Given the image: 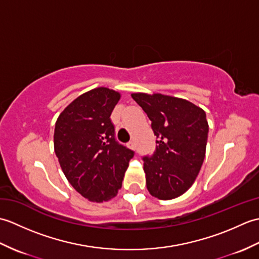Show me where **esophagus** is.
<instances>
[{"label":"esophagus","instance_id":"esophagus-1","mask_svg":"<svg viewBox=\"0 0 259 259\" xmlns=\"http://www.w3.org/2000/svg\"><path fill=\"white\" fill-rule=\"evenodd\" d=\"M128 147L130 148V149H136V144H135V141H134V140H133V141H129Z\"/></svg>","mask_w":259,"mask_h":259}]
</instances>
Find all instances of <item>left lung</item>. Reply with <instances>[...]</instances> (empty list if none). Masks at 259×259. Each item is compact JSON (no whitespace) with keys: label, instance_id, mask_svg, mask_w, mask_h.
Listing matches in <instances>:
<instances>
[{"label":"left lung","instance_id":"left-lung-1","mask_svg":"<svg viewBox=\"0 0 259 259\" xmlns=\"http://www.w3.org/2000/svg\"><path fill=\"white\" fill-rule=\"evenodd\" d=\"M131 97L151 120L157 137L153 155L142 158L147 188L158 199L177 198L195 183L205 159L206 112L185 99L161 93Z\"/></svg>","mask_w":259,"mask_h":259}]
</instances>
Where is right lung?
I'll return each mask as SVG.
<instances>
[{
    "instance_id": "1",
    "label": "right lung",
    "mask_w": 259,
    "mask_h": 259,
    "mask_svg": "<svg viewBox=\"0 0 259 259\" xmlns=\"http://www.w3.org/2000/svg\"><path fill=\"white\" fill-rule=\"evenodd\" d=\"M120 97L104 87L88 91L60 113L54 128V151L64 176L93 202L117 196L135 156L115 140L110 119Z\"/></svg>"
}]
</instances>
